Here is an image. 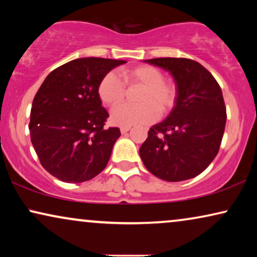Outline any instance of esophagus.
<instances>
[{
    "label": "esophagus",
    "instance_id": "1",
    "mask_svg": "<svg viewBox=\"0 0 257 257\" xmlns=\"http://www.w3.org/2000/svg\"><path fill=\"white\" fill-rule=\"evenodd\" d=\"M130 128H131V127H121V128H120L121 135H125V133H127V132L130 131Z\"/></svg>",
    "mask_w": 257,
    "mask_h": 257
}]
</instances>
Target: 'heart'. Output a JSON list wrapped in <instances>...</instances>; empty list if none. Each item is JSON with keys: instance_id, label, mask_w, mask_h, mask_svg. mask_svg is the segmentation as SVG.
Returning a JSON list of instances; mask_svg holds the SVG:
<instances>
[{"instance_id": "heart-1", "label": "heart", "mask_w": 257, "mask_h": 257, "mask_svg": "<svg viewBox=\"0 0 257 257\" xmlns=\"http://www.w3.org/2000/svg\"><path fill=\"white\" fill-rule=\"evenodd\" d=\"M120 76L128 86L143 87L138 101L140 105H120L111 113V122L120 127L146 125L156 121L174 106L177 90L173 84L165 82L164 73L151 65H140L121 70ZM125 84L113 72H108L98 85V96L106 106H117L124 100Z\"/></svg>"}]
</instances>
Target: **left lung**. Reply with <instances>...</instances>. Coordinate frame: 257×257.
Returning <instances> with one entry per match:
<instances>
[{"label": "left lung", "instance_id": "1", "mask_svg": "<svg viewBox=\"0 0 257 257\" xmlns=\"http://www.w3.org/2000/svg\"><path fill=\"white\" fill-rule=\"evenodd\" d=\"M145 62L171 73L177 98L167 118L150 128L140 158L157 178L188 180L202 173L219 152L227 120L222 91L212 73L192 59Z\"/></svg>", "mask_w": 257, "mask_h": 257}]
</instances>
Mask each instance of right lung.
<instances>
[{
	"label": "right lung",
	"mask_w": 257,
	"mask_h": 257,
	"mask_svg": "<svg viewBox=\"0 0 257 257\" xmlns=\"http://www.w3.org/2000/svg\"><path fill=\"white\" fill-rule=\"evenodd\" d=\"M125 61L85 57L49 73L34 98L30 139L42 166L58 180L78 184L106 167L118 127L105 128L108 117L98 96L103 77Z\"/></svg>",
	"instance_id": "add662e5"
}]
</instances>
